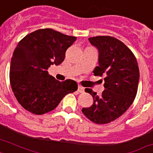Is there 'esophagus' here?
I'll return each instance as SVG.
<instances>
[{"label": "esophagus", "mask_w": 153, "mask_h": 153, "mask_svg": "<svg viewBox=\"0 0 153 153\" xmlns=\"http://www.w3.org/2000/svg\"><path fill=\"white\" fill-rule=\"evenodd\" d=\"M78 91H79V93H82V92H83V91H84L83 87H82V86H79V87H78Z\"/></svg>", "instance_id": "esophagus-1"}]
</instances>
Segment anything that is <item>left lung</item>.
<instances>
[{"mask_svg": "<svg viewBox=\"0 0 153 153\" xmlns=\"http://www.w3.org/2000/svg\"><path fill=\"white\" fill-rule=\"evenodd\" d=\"M89 41L98 51V66L94 74L104 76L102 95L91 89L93 105L82 108L85 116L96 124H107L121 117L137 95L140 72L133 53L121 41L112 36H96ZM102 80V79H101Z\"/></svg>", "mask_w": 153, "mask_h": 153, "instance_id": "obj_1", "label": "left lung"}]
</instances>
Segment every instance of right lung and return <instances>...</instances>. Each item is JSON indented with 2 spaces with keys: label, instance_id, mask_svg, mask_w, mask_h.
<instances>
[{
  "label": "right lung",
  "instance_id": "right-lung-1",
  "mask_svg": "<svg viewBox=\"0 0 153 153\" xmlns=\"http://www.w3.org/2000/svg\"><path fill=\"white\" fill-rule=\"evenodd\" d=\"M51 28L39 29L23 38L13 52L10 84L16 100L26 110L40 115L55 109L67 94L78 89L71 79L63 82L50 75L51 65H59L67 49L76 40Z\"/></svg>",
  "mask_w": 153,
  "mask_h": 153
}]
</instances>
